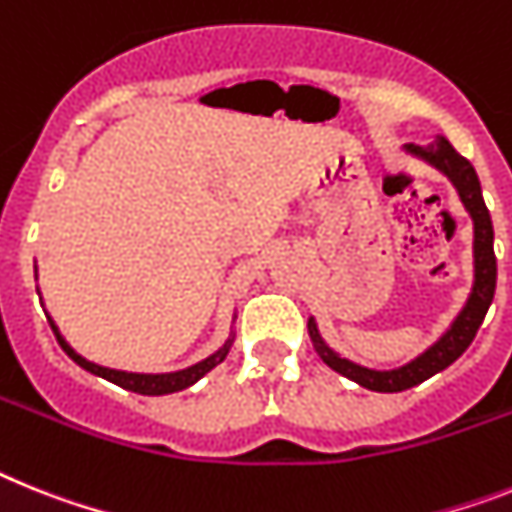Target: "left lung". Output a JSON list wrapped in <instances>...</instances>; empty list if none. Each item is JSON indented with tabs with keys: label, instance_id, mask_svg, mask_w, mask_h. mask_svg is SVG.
I'll return each instance as SVG.
<instances>
[{
	"label": "left lung",
	"instance_id": "left-lung-1",
	"mask_svg": "<svg viewBox=\"0 0 512 512\" xmlns=\"http://www.w3.org/2000/svg\"><path fill=\"white\" fill-rule=\"evenodd\" d=\"M409 153L429 161L435 169H440L442 174L448 176L450 182L455 184V190L461 195L463 205L474 218V291L468 296L466 307L455 322L450 325V330L440 341L432 346V349L424 351L419 359H414L411 364L401 369H390V372H377V369L359 367V364L349 362V359H341L336 351H330L325 346V341L317 333L315 320H309V336L315 343L317 354L330 369H336L338 375L349 377V380L359 382L362 388L377 390V393H401V390H409L419 382H424L427 377L437 375L440 369L450 367V364L463 354V351L471 346L476 330L484 322L489 304L495 299V283H497V260H495V231H492V218H489V210L484 205L482 197V184H479V176H476L474 166L468 158H463L453 145L445 140V137H437L435 143L422 148V145L409 143L406 145Z\"/></svg>",
	"mask_w": 512,
	"mask_h": 512
}]
</instances>
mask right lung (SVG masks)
<instances>
[{
  "label": "right lung",
  "mask_w": 512,
  "mask_h": 512,
  "mask_svg": "<svg viewBox=\"0 0 512 512\" xmlns=\"http://www.w3.org/2000/svg\"><path fill=\"white\" fill-rule=\"evenodd\" d=\"M49 322H51V330H54V336H57L59 346H62L64 354L70 356L72 362H77L83 369L93 372V375L103 377V380L114 382V385H119V388L132 390V393H140V395H166V393H176V390L190 388V385H195V382L200 380L205 372H210V369L216 367V364H221L223 359H226V354H229V346H231V338H229V341L223 343V349H218L216 354L208 356V359H203V362L195 364V367L182 369V372H166V375H140V372H119V369L98 367V364L88 362V359H83V356L72 349L70 343L64 341L62 333H59L57 325H54V320H51V317H49Z\"/></svg>",
  "instance_id": "right-lung-1"
}]
</instances>
